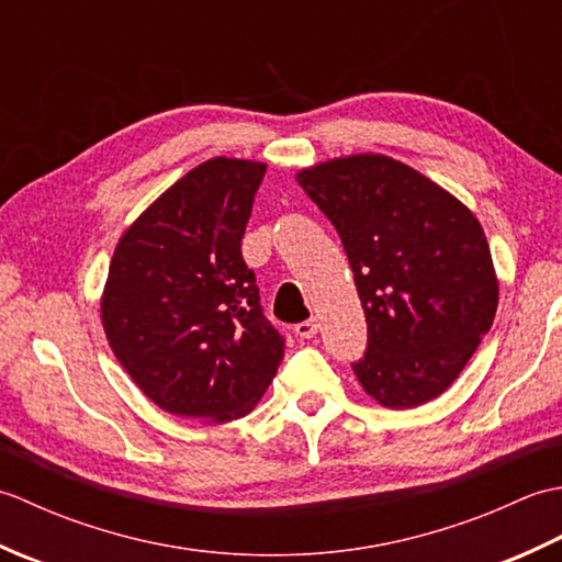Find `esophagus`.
<instances>
[{
  "label": "esophagus",
  "instance_id": "34e87169",
  "mask_svg": "<svg viewBox=\"0 0 562 562\" xmlns=\"http://www.w3.org/2000/svg\"><path fill=\"white\" fill-rule=\"evenodd\" d=\"M294 333H296V336H300V338H306V340L314 338L316 333H318V321H316V318L302 321V324L294 326Z\"/></svg>",
  "mask_w": 562,
  "mask_h": 562
}]
</instances>
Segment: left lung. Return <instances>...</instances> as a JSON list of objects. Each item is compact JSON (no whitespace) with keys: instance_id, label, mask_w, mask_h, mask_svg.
Listing matches in <instances>:
<instances>
[{"instance_id":"8db88e82","label":"left lung","mask_w":562,"mask_h":562,"mask_svg":"<svg viewBox=\"0 0 562 562\" xmlns=\"http://www.w3.org/2000/svg\"><path fill=\"white\" fill-rule=\"evenodd\" d=\"M348 254L367 318L352 369L386 408L445 393L493 326L497 278L473 212L384 154H355L296 173Z\"/></svg>"}]
</instances>
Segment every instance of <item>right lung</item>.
I'll return each mask as SVG.
<instances>
[{"label":"right lung","instance_id":"1","mask_svg":"<svg viewBox=\"0 0 562 562\" xmlns=\"http://www.w3.org/2000/svg\"><path fill=\"white\" fill-rule=\"evenodd\" d=\"M266 164L214 157L121 236L101 318L117 362L161 411L229 423L256 408L284 338L241 256Z\"/></svg>","mask_w":562,"mask_h":562}]
</instances>
